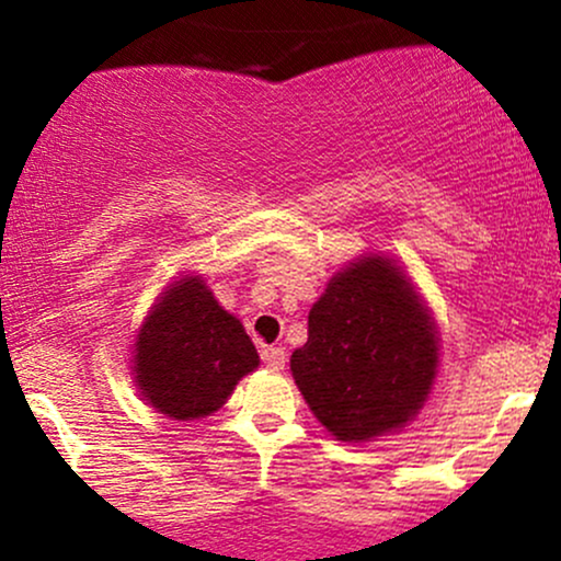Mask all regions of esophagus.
<instances>
[{"label":"esophagus","instance_id":"1","mask_svg":"<svg viewBox=\"0 0 561 561\" xmlns=\"http://www.w3.org/2000/svg\"><path fill=\"white\" fill-rule=\"evenodd\" d=\"M261 358H263V364H266L268 369H274V371L285 369V364H287L285 347H263Z\"/></svg>","mask_w":561,"mask_h":561}]
</instances>
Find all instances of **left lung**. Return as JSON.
Returning <instances> with one entry per match:
<instances>
[{"label": "left lung", "mask_w": 561, "mask_h": 561, "mask_svg": "<svg viewBox=\"0 0 561 561\" xmlns=\"http://www.w3.org/2000/svg\"><path fill=\"white\" fill-rule=\"evenodd\" d=\"M440 366V334L411 276L364 253L327 282L308 340L289 358L308 409L343 443H369L416 420Z\"/></svg>", "instance_id": "left-lung-1"}]
</instances>
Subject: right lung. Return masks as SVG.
<instances>
[{
    "label": "right lung",
    "instance_id": "right-lung-1",
    "mask_svg": "<svg viewBox=\"0 0 561 561\" xmlns=\"http://www.w3.org/2000/svg\"><path fill=\"white\" fill-rule=\"evenodd\" d=\"M261 358L242 321L218 306L199 274L171 282L141 321L131 375L141 401L176 422L216 414Z\"/></svg>",
    "mask_w": 561,
    "mask_h": 561
}]
</instances>
